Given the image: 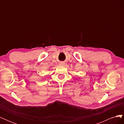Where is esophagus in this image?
Here are the masks:
<instances>
[{"mask_svg": "<svg viewBox=\"0 0 124 124\" xmlns=\"http://www.w3.org/2000/svg\"><path fill=\"white\" fill-rule=\"evenodd\" d=\"M65 65V63L63 62H62L59 63V65L60 66H64Z\"/></svg>", "mask_w": 124, "mask_h": 124, "instance_id": "obj_1", "label": "esophagus"}]
</instances>
